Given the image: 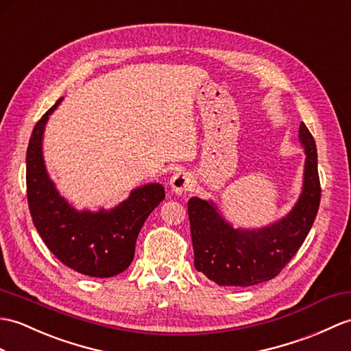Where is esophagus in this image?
<instances>
[{"mask_svg": "<svg viewBox=\"0 0 351 351\" xmlns=\"http://www.w3.org/2000/svg\"><path fill=\"white\" fill-rule=\"evenodd\" d=\"M194 186V179L191 173L185 172V170H178V172L173 173V176L170 178V189L175 194H184L186 191H190Z\"/></svg>", "mask_w": 351, "mask_h": 351, "instance_id": "esophagus-1", "label": "esophagus"}]
</instances>
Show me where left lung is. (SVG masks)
I'll return each instance as SVG.
<instances>
[{
	"label": "left lung",
	"mask_w": 351,
	"mask_h": 351,
	"mask_svg": "<svg viewBox=\"0 0 351 351\" xmlns=\"http://www.w3.org/2000/svg\"><path fill=\"white\" fill-rule=\"evenodd\" d=\"M299 143L305 152L302 189L293 208L275 221L234 227L214 200L195 195L189 200L194 266L218 286L248 287L272 280L311 230L320 205V179L314 137L304 122Z\"/></svg>",
	"instance_id": "8db88e82"
}]
</instances>
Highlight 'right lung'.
<instances>
[{
  "mask_svg": "<svg viewBox=\"0 0 351 351\" xmlns=\"http://www.w3.org/2000/svg\"><path fill=\"white\" fill-rule=\"evenodd\" d=\"M61 101L62 97L37 122L29 137L27 193L32 223L46 247L65 266L88 276L109 278L132 265L137 234L165 200V186L148 182L136 186L113 208L77 209L56 189L43 156L46 124Z\"/></svg>",
  "mask_w": 351,
  "mask_h": 351,
  "instance_id": "right-lung-1",
  "label": "right lung"
}]
</instances>
